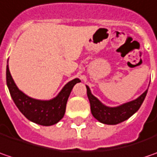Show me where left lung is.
<instances>
[{"label": "left lung", "mask_w": 157, "mask_h": 157, "mask_svg": "<svg viewBox=\"0 0 157 157\" xmlns=\"http://www.w3.org/2000/svg\"><path fill=\"white\" fill-rule=\"evenodd\" d=\"M87 95L90 103V111L95 119L99 122L107 124V125H116L129 119L133 114L136 113L142 105L144 99L146 98L147 92H144L141 96L132 102L124 104L118 107H107L101 104L98 99L96 98L90 92V90L88 86Z\"/></svg>", "instance_id": "1"}]
</instances>
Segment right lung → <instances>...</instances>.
<instances>
[{
  "instance_id": "add662e5",
  "label": "right lung",
  "mask_w": 157,
  "mask_h": 157,
  "mask_svg": "<svg viewBox=\"0 0 157 157\" xmlns=\"http://www.w3.org/2000/svg\"><path fill=\"white\" fill-rule=\"evenodd\" d=\"M6 79L11 98L19 111L29 120L41 126L54 125L63 118L72 89L75 84L81 82L78 78L74 79L64 86L55 98L50 101H41L29 98L18 90L11 76L8 65Z\"/></svg>"
}]
</instances>
